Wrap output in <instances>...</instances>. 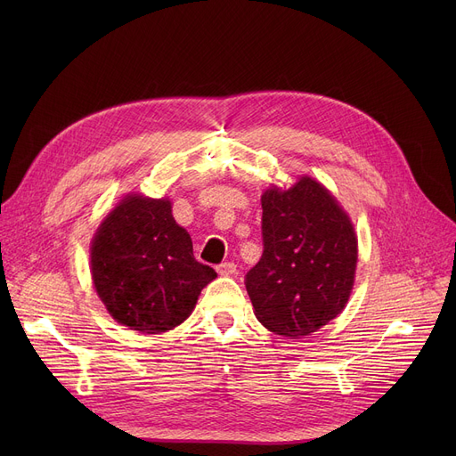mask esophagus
<instances>
[{
	"instance_id": "esophagus-1",
	"label": "esophagus",
	"mask_w": 456,
	"mask_h": 456,
	"mask_svg": "<svg viewBox=\"0 0 456 456\" xmlns=\"http://www.w3.org/2000/svg\"><path fill=\"white\" fill-rule=\"evenodd\" d=\"M216 270H218V273L224 275V277H231V275L236 273V265H234V262H222V265Z\"/></svg>"
}]
</instances>
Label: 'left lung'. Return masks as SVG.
I'll return each instance as SVG.
<instances>
[{"label":"left lung","instance_id":"1","mask_svg":"<svg viewBox=\"0 0 456 456\" xmlns=\"http://www.w3.org/2000/svg\"><path fill=\"white\" fill-rule=\"evenodd\" d=\"M262 251L246 275L255 316L286 338L337 318L353 290L356 234L349 216L313 177L262 194Z\"/></svg>","mask_w":456,"mask_h":456}]
</instances>
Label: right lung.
Wrapping results in <instances>:
<instances>
[{
  "mask_svg": "<svg viewBox=\"0 0 456 456\" xmlns=\"http://www.w3.org/2000/svg\"><path fill=\"white\" fill-rule=\"evenodd\" d=\"M94 289L109 314L143 334L183 323L216 272L194 258L190 234L172 203L127 196L95 231L90 249Z\"/></svg>",
  "mask_w": 456,
  "mask_h": 456,
  "instance_id": "add662e5",
  "label": "right lung"
}]
</instances>
